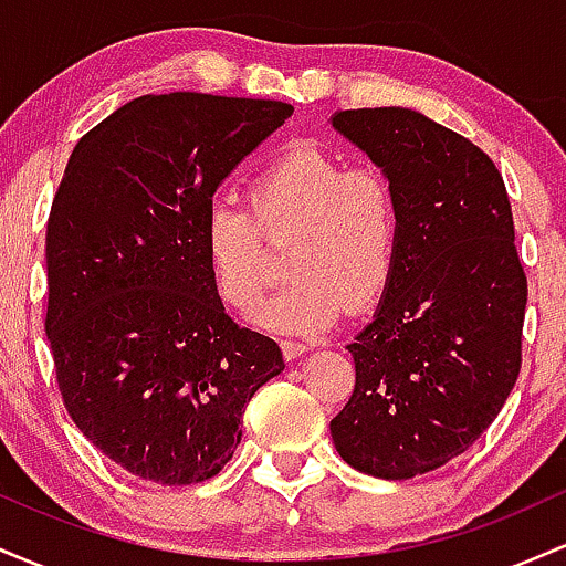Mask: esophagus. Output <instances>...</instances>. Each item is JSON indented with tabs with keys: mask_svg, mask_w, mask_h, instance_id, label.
<instances>
[{
	"mask_svg": "<svg viewBox=\"0 0 566 566\" xmlns=\"http://www.w3.org/2000/svg\"><path fill=\"white\" fill-rule=\"evenodd\" d=\"M282 350H284V359L287 361H295L297 356H303L308 346L305 343H297V340H282Z\"/></svg>",
	"mask_w": 566,
	"mask_h": 566,
	"instance_id": "34e87169",
	"label": "esophagus"
}]
</instances>
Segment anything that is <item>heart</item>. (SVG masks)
<instances>
[{
	"label": "heart",
	"instance_id": "1",
	"mask_svg": "<svg viewBox=\"0 0 566 566\" xmlns=\"http://www.w3.org/2000/svg\"><path fill=\"white\" fill-rule=\"evenodd\" d=\"M250 205L269 237L295 231L290 284L258 305V327L322 333L340 311L378 301L401 247L396 188L375 167H348L316 146H292L252 180ZM207 271L223 303L250 311L265 287V252L252 216L231 201L207 205L199 223Z\"/></svg>",
	"mask_w": 566,
	"mask_h": 566
}]
</instances>
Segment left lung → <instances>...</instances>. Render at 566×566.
<instances>
[{"instance_id":"left-lung-1","label":"left lung","mask_w":566,"mask_h":566,"mask_svg":"<svg viewBox=\"0 0 566 566\" xmlns=\"http://www.w3.org/2000/svg\"><path fill=\"white\" fill-rule=\"evenodd\" d=\"M329 125L401 207L399 261L348 343L356 386L329 433L350 469L401 482L463 454L503 409L522 367L527 276L482 148L412 108L335 112Z\"/></svg>"}]
</instances>
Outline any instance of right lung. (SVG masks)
Wrapping results in <instances>:
<instances>
[{"instance_id":"1","label":"right lung","mask_w":566,"mask_h":566,"mask_svg":"<svg viewBox=\"0 0 566 566\" xmlns=\"http://www.w3.org/2000/svg\"><path fill=\"white\" fill-rule=\"evenodd\" d=\"M282 101L143 95L76 143L48 220V333L76 428L133 476L212 479L271 337L229 319L199 244L218 186L284 125Z\"/></svg>"}]
</instances>
